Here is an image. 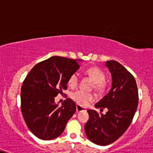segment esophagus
Masks as SVG:
<instances>
[{
  "mask_svg": "<svg viewBox=\"0 0 153 153\" xmlns=\"http://www.w3.org/2000/svg\"><path fill=\"white\" fill-rule=\"evenodd\" d=\"M84 111H86L85 108H82V106L77 105H76V112H77V113H80V112H84Z\"/></svg>",
  "mask_w": 153,
  "mask_h": 153,
  "instance_id": "1",
  "label": "esophagus"
}]
</instances>
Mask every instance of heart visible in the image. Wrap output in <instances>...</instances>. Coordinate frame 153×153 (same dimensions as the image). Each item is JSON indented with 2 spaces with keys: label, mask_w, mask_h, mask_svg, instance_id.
I'll return each instance as SVG.
<instances>
[{
  "label": "heart",
  "mask_w": 153,
  "mask_h": 153,
  "mask_svg": "<svg viewBox=\"0 0 153 153\" xmlns=\"http://www.w3.org/2000/svg\"><path fill=\"white\" fill-rule=\"evenodd\" d=\"M85 73L94 81V88L97 91L102 92L105 89V75L99 68H90L85 71ZM79 77L78 73H73L68 79V84L70 87L74 88L78 85ZM71 97L75 102L80 105H86L88 102L95 100V95L91 93H86L82 91H77L71 94Z\"/></svg>",
  "instance_id": "1"
}]
</instances>
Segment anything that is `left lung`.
Returning a JSON list of instances; mask_svg holds the SVG:
<instances>
[{
  "label": "left lung",
  "mask_w": 153,
  "mask_h": 153,
  "mask_svg": "<svg viewBox=\"0 0 153 153\" xmlns=\"http://www.w3.org/2000/svg\"><path fill=\"white\" fill-rule=\"evenodd\" d=\"M112 76L109 93L95 105L103 115L94 110H88L89 120L85 126L86 136L92 143L108 145L126 132L131 123L138 104V91L133 75L115 60L105 62Z\"/></svg>",
  "instance_id": "obj_1"
}]
</instances>
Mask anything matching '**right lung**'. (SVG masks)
<instances>
[{"label":"right lung","instance_id":"add662e5","mask_svg":"<svg viewBox=\"0 0 153 153\" xmlns=\"http://www.w3.org/2000/svg\"><path fill=\"white\" fill-rule=\"evenodd\" d=\"M81 60L53 56L30 70L21 87V112L27 128L39 139L50 140L65 130L76 111L74 101L68 98L61 106L55 97L67 89L70 76L80 68Z\"/></svg>","mask_w":153,"mask_h":153}]
</instances>
